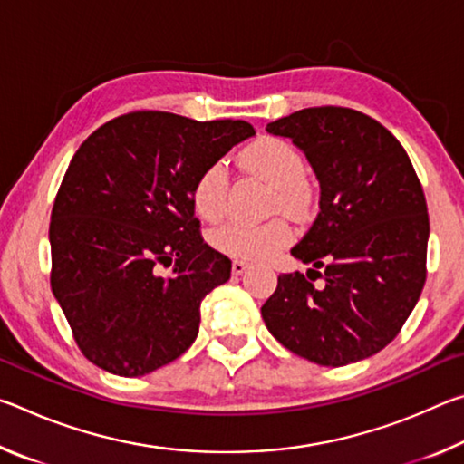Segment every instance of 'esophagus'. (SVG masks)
<instances>
[{"mask_svg": "<svg viewBox=\"0 0 464 464\" xmlns=\"http://www.w3.org/2000/svg\"><path fill=\"white\" fill-rule=\"evenodd\" d=\"M249 268V264L247 262H243V260H233V264H231V272H233V276H241L243 272H246Z\"/></svg>", "mask_w": 464, "mask_h": 464, "instance_id": "esophagus-1", "label": "esophagus"}]
</instances>
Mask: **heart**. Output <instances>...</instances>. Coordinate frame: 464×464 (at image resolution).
Wrapping results in <instances>:
<instances>
[{"mask_svg": "<svg viewBox=\"0 0 464 464\" xmlns=\"http://www.w3.org/2000/svg\"><path fill=\"white\" fill-rule=\"evenodd\" d=\"M241 163L249 171L272 184V207L288 215L307 213L311 204V186L304 179V160L285 139L262 137L241 153ZM227 169L213 163L202 171L192 188V207L198 217L217 221L225 210ZM210 246L221 254L241 260H262L290 241V227L282 218L266 223L231 221L210 231Z\"/></svg>", "mask_w": 464, "mask_h": 464, "instance_id": "1", "label": "heart"}]
</instances>
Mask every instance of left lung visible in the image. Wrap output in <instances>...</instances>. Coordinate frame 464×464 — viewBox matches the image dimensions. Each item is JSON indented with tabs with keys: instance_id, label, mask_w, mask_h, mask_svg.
Segmentation results:
<instances>
[{
	"instance_id": "8db88e82",
	"label": "left lung",
	"mask_w": 464,
	"mask_h": 464,
	"mask_svg": "<svg viewBox=\"0 0 464 464\" xmlns=\"http://www.w3.org/2000/svg\"><path fill=\"white\" fill-rule=\"evenodd\" d=\"M319 179V213L290 249L311 264L282 274L262 317L276 340L321 366H345L395 340L426 282V196L401 143L350 108H304L270 122ZM314 276L311 277L310 274ZM322 278V286L312 280Z\"/></svg>"
}]
</instances>
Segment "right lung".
<instances>
[{"instance_id":"add662e5","label":"right lung","mask_w":464,"mask_h":464,"mask_svg":"<svg viewBox=\"0 0 464 464\" xmlns=\"http://www.w3.org/2000/svg\"><path fill=\"white\" fill-rule=\"evenodd\" d=\"M254 135L243 121L145 110L77 149L51 215V288L90 362L143 376L194 343L202 298L229 280L231 262L202 241L192 188Z\"/></svg>"}]
</instances>
